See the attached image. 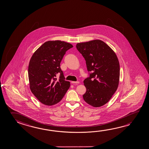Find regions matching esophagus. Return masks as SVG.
Listing matches in <instances>:
<instances>
[{
	"label": "esophagus",
	"mask_w": 149,
	"mask_h": 149,
	"mask_svg": "<svg viewBox=\"0 0 149 149\" xmlns=\"http://www.w3.org/2000/svg\"><path fill=\"white\" fill-rule=\"evenodd\" d=\"M79 82L78 81H72V82H71L72 84H79Z\"/></svg>",
	"instance_id": "esophagus-1"
}]
</instances>
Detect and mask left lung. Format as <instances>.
<instances>
[{"instance_id": "1", "label": "left lung", "mask_w": 149, "mask_h": 149, "mask_svg": "<svg viewBox=\"0 0 149 149\" xmlns=\"http://www.w3.org/2000/svg\"><path fill=\"white\" fill-rule=\"evenodd\" d=\"M76 48L85 60L89 77L84 81L86 102L93 107L104 105L118 88L119 61L110 47L101 40L78 43Z\"/></svg>"}]
</instances>
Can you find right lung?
Wrapping results in <instances>:
<instances>
[{"mask_svg":"<svg viewBox=\"0 0 149 149\" xmlns=\"http://www.w3.org/2000/svg\"><path fill=\"white\" fill-rule=\"evenodd\" d=\"M60 40L45 42L33 54L29 61L28 74L29 87L33 95L45 105H54L63 98L70 86L65 80L60 68L64 55L73 47ZM61 74L59 79L55 77Z\"/></svg>","mask_w":149,"mask_h":149,"instance_id":"add662e5","label":"right lung"}]
</instances>
